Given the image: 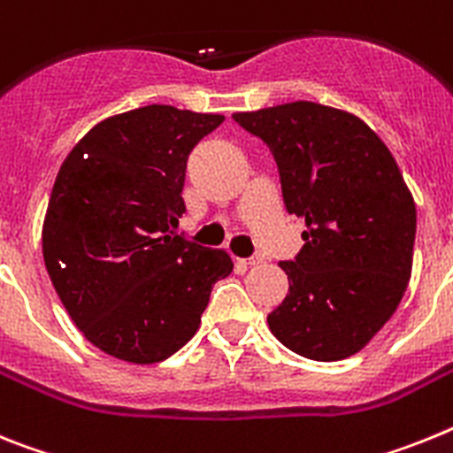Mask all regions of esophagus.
<instances>
[{"instance_id": "1", "label": "esophagus", "mask_w": 453, "mask_h": 453, "mask_svg": "<svg viewBox=\"0 0 453 453\" xmlns=\"http://www.w3.org/2000/svg\"><path fill=\"white\" fill-rule=\"evenodd\" d=\"M262 262H265V257H262V255H253V257L243 259V265H249V266H257V265H262Z\"/></svg>"}]
</instances>
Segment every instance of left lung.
<instances>
[{"label": "left lung", "instance_id": "obj_1", "mask_svg": "<svg viewBox=\"0 0 453 453\" xmlns=\"http://www.w3.org/2000/svg\"><path fill=\"white\" fill-rule=\"evenodd\" d=\"M232 118L271 148L303 249L280 262L285 301L266 317L287 349L335 363L363 351L406 294L417 210L395 157L365 120L319 102Z\"/></svg>", "mask_w": 453, "mask_h": 453}]
</instances>
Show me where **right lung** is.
I'll return each mask as SVG.
<instances>
[{"mask_svg":"<svg viewBox=\"0 0 453 453\" xmlns=\"http://www.w3.org/2000/svg\"><path fill=\"white\" fill-rule=\"evenodd\" d=\"M226 120L148 104L104 118L58 168L42 221V259L86 340L132 365H155L200 328L226 250L173 234L184 214L187 157Z\"/></svg>","mask_w":453,"mask_h":453,"instance_id":"obj_1","label":"right lung"}]
</instances>
